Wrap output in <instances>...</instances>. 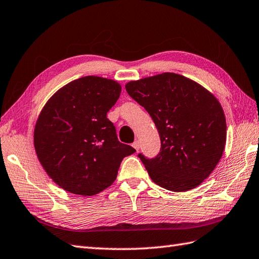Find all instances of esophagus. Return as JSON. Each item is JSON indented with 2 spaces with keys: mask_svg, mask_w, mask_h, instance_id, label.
Segmentation results:
<instances>
[{
  "mask_svg": "<svg viewBox=\"0 0 259 259\" xmlns=\"http://www.w3.org/2000/svg\"><path fill=\"white\" fill-rule=\"evenodd\" d=\"M132 147H134V148L137 150V151H138V150L140 149V143H139V141L136 140L134 143H132Z\"/></svg>",
  "mask_w": 259,
  "mask_h": 259,
  "instance_id": "34e87169",
  "label": "esophagus"
}]
</instances>
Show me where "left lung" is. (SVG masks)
I'll use <instances>...</instances> for the list:
<instances>
[{"instance_id": "1", "label": "left lung", "mask_w": 259, "mask_h": 259, "mask_svg": "<svg viewBox=\"0 0 259 259\" xmlns=\"http://www.w3.org/2000/svg\"><path fill=\"white\" fill-rule=\"evenodd\" d=\"M125 90L159 131L160 153L153 159L139 154L152 181L173 192L200 185L225 148L226 120L220 101L200 83L174 73L129 81Z\"/></svg>"}]
</instances>
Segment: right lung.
Segmentation results:
<instances>
[{"mask_svg":"<svg viewBox=\"0 0 259 259\" xmlns=\"http://www.w3.org/2000/svg\"><path fill=\"white\" fill-rule=\"evenodd\" d=\"M121 86L116 80L86 76L54 94L34 129V148L41 166L59 188L90 196L110 186L120 163L136 150L118 140L107 112Z\"/></svg>","mask_w":259,"mask_h":259,"instance_id":"right-lung-1","label":"right lung"}]
</instances>
